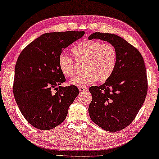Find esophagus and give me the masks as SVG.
Listing matches in <instances>:
<instances>
[{
  "instance_id": "34e87169",
  "label": "esophagus",
  "mask_w": 159,
  "mask_h": 159,
  "mask_svg": "<svg viewBox=\"0 0 159 159\" xmlns=\"http://www.w3.org/2000/svg\"><path fill=\"white\" fill-rule=\"evenodd\" d=\"M79 90L80 92H87V91H88V89L87 88H85V87H79Z\"/></svg>"
}]
</instances>
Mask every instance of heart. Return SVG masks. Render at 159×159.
Returning <instances> with one entry per match:
<instances>
[{
  "mask_svg": "<svg viewBox=\"0 0 159 159\" xmlns=\"http://www.w3.org/2000/svg\"><path fill=\"white\" fill-rule=\"evenodd\" d=\"M71 51L77 62L84 63L83 70L85 71L70 80V84L73 85L85 87L97 80L105 82L111 78L116 67L117 51L111 44L84 40L72 48ZM57 65L66 77H72L76 74L74 60L67 54H59Z\"/></svg>",
  "mask_w": 159,
  "mask_h": 159,
  "instance_id": "heart-1",
  "label": "heart"
}]
</instances>
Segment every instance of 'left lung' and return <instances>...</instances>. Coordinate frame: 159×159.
<instances>
[{"mask_svg":"<svg viewBox=\"0 0 159 159\" xmlns=\"http://www.w3.org/2000/svg\"><path fill=\"white\" fill-rule=\"evenodd\" d=\"M108 42L117 51V65L103 85L89 88L92 100L89 117L106 131L115 132L129 126L142 107L148 92V78L142 55L122 37L94 33L88 39Z\"/></svg>","mask_w":159,"mask_h":159,"instance_id":"1","label":"left lung"}]
</instances>
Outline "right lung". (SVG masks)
<instances>
[{
	"instance_id": "right-lung-1",
	"label": "right lung",
	"mask_w": 159,
	"mask_h": 159,
	"mask_svg": "<svg viewBox=\"0 0 159 159\" xmlns=\"http://www.w3.org/2000/svg\"><path fill=\"white\" fill-rule=\"evenodd\" d=\"M84 34L44 33L20 53L14 69V96L23 116L34 127L49 130L61 124L79 94L76 86L60 85L65 78L57 65V57Z\"/></svg>"
}]
</instances>
